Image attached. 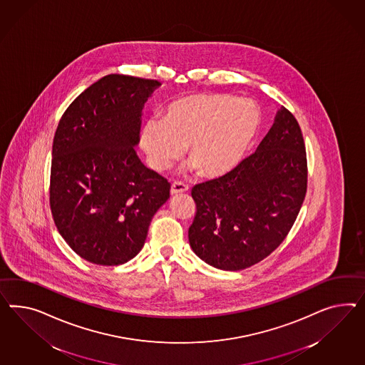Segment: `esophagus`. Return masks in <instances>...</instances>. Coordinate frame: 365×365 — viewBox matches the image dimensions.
<instances>
[{"mask_svg": "<svg viewBox=\"0 0 365 365\" xmlns=\"http://www.w3.org/2000/svg\"><path fill=\"white\" fill-rule=\"evenodd\" d=\"M187 190V185H185V183H182V182H174V183L171 185V188H170V194H171V195H177V194L186 192Z\"/></svg>", "mask_w": 365, "mask_h": 365, "instance_id": "34e87169", "label": "esophagus"}]
</instances>
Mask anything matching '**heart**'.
<instances>
[{
	"label": "heart",
	"mask_w": 365,
	"mask_h": 365,
	"mask_svg": "<svg viewBox=\"0 0 365 365\" xmlns=\"http://www.w3.org/2000/svg\"><path fill=\"white\" fill-rule=\"evenodd\" d=\"M260 111L248 98L197 93L175 99L163 118L146 119L140 128V148L150 168L168 170L187 145L188 170L222 177L245 157L257 135Z\"/></svg>",
	"instance_id": "heart-1"
}]
</instances>
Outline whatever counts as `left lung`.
<instances>
[{
  "mask_svg": "<svg viewBox=\"0 0 365 365\" xmlns=\"http://www.w3.org/2000/svg\"><path fill=\"white\" fill-rule=\"evenodd\" d=\"M306 191L304 139L295 117L282 106L252 155L192 188L197 214L188 228L190 246L217 269L254 266L284 240Z\"/></svg>",
  "mask_w": 365,
  "mask_h": 365,
  "instance_id": "8db88e82",
  "label": "left lung"
}]
</instances>
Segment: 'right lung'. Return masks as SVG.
<instances>
[{"label": "right lung", "mask_w": 365, "mask_h": 365, "mask_svg": "<svg viewBox=\"0 0 365 365\" xmlns=\"http://www.w3.org/2000/svg\"><path fill=\"white\" fill-rule=\"evenodd\" d=\"M155 79L110 74L71 102L53 140L50 208L61 237L85 260L137 257L170 183L137 155L142 111Z\"/></svg>", "instance_id": "right-lung-1"}]
</instances>
